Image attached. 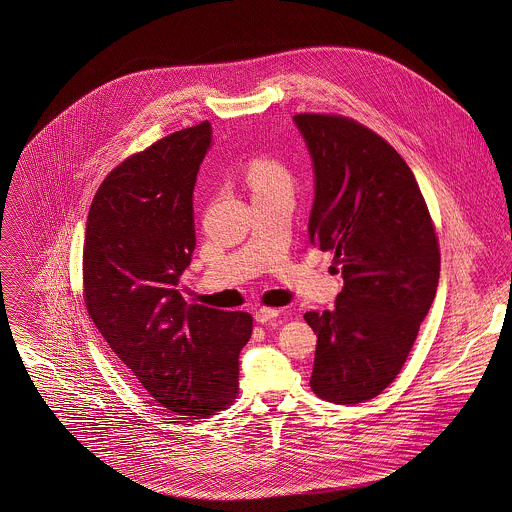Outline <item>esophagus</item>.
<instances>
[{
  "instance_id": "obj_1",
  "label": "esophagus",
  "mask_w": 512,
  "mask_h": 512,
  "mask_svg": "<svg viewBox=\"0 0 512 512\" xmlns=\"http://www.w3.org/2000/svg\"><path fill=\"white\" fill-rule=\"evenodd\" d=\"M277 316H279V310L268 307L258 308L256 314H254V318H256L258 324H266V322H270V320H275Z\"/></svg>"
}]
</instances>
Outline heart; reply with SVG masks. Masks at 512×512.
<instances>
[{"label":"heart","instance_id":"heart-1","mask_svg":"<svg viewBox=\"0 0 512 512\" xmlns=\"http://www.w3.org/2000/svg\"><path fill=\"white\" fill-rule=\"evenodd\" d=\"M246 182L252 190V196L270 194L275 190H291L293 188V176L289 169L273 159V157H254L246 165Z\"/></svg>","mask_w":512,"mask_h":512}]
</instances>
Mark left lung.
Listing matches in <instances>:
<instances>
[{
    "label": "left lung",
    "instance_id": "obj_1",
    "mask_svg": "<svg viewBox=\"0 0 512 512\" xmlns=\"http://www.w3.org/2000/svg\"><path fill=\"white\" fill-rule=\"evenodd\" d=\"M316 174L310 244L334 254L336 308L307 312L318 334L312 392L332 404L378 396L402 371L437 293L441 250L402 155L340 114H295Z\"/></svg>",
    "mask_w": 512,
    "mask_h": 512
}]
</instances>
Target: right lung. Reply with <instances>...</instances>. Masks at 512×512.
Listing matches in <instances>:
<instances>
[{"instance_id": "obj_1", "label": "right lung", "mask_w": 512, "mask_h": 512, "mask_svg": "<svg viewBox=\"0 0 512 512\" xmlns=\"http://www.w3.org/2000/svg\"><path fill=\"white\" fill-rule=\"evenodd\" d=\"M211 141L205 120L108 172L87 215L85 307L139 386L176 415L202 419L239 394L248 312L188 305L180 275L196 248L192 192Z\"/></svg>"}]
</instances>
